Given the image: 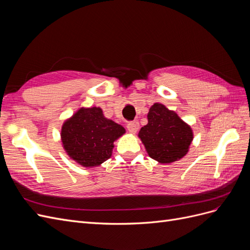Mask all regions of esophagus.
Returning <instances> with one entry per match:
<instances>
[{
    "mask_svg": "<svg viewBox=\"0 0 250 250\" xmlns=\"http://www.w3.org/2000/svg\"><path fill=\"white\" fill-rule=\"evenodd\" d=\"M127 129L130 133H137L140 129V124L137 121H133V122H129L127 124Z\"/></svg>",
    "mask_w": 250,
    "mask_h": 250,
    "instance_id": "obj_1",
    "label": "esophagus"
}]
</instances>
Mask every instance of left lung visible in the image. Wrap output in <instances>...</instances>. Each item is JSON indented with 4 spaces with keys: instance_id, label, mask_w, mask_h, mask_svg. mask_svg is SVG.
Returning a JSON list of instances; mask_svg holds the SVG:
<instances>
[{
    "instance_id": "left-lung-1",
    "label": "left lung",
    "mask_w": 250,
    "mask_h": 250,
    "mask_svg": "<svg viewBox=\"0 0 250 250\" xmlns=\"http://www.w3.org/2000/svg\"><path fill=\"white\" fill-rule=\"evenodd\" d=\"M147 118L148 124L141 128L139 138L148 155L160 164H171L183 158L193 141L191 126L161 103L150 107Z\"/></svg>"
}]
</instances>
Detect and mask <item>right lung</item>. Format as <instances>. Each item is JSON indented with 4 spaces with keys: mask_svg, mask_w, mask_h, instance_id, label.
<instances>
[{
    "mask_svg": "<svg viewBox=\"0 0 250 250\" xmlns=\"http://www.w3.org/2000/svg\"><path fill=\"white\" fill-rule=\"evenodd\" d=\"M125 128L105 118L100 107H81L64 121L62 146L66 154L82 167H98L111 156L115 143Z\"/></svg>",
    "mask_w": 250,
    "mask_h": 250,
    "instance_id": "obj_1",
    "label": "right lung"
}]
</instances>
